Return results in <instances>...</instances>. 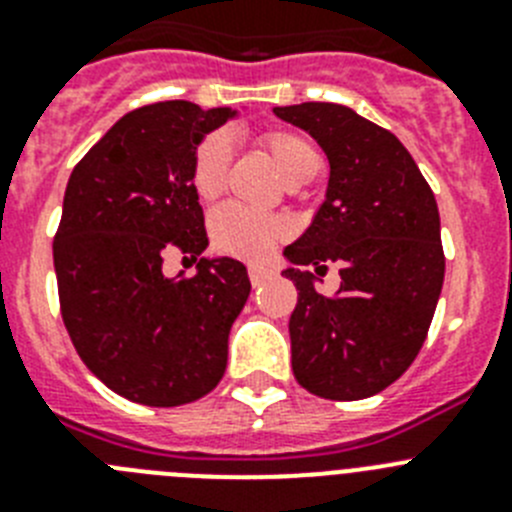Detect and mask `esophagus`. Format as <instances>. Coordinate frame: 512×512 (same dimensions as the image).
Wrapping results in <instances>:
<instances>
[{
	"label": "esophagus",
	"mask_w": 512,
	"mask_h": 512,
	"mask_svg": "<svg viewBox=\"0 0 512 512\" xmlns=\"http://www.w3.org/2000/svg\"><path fill=\"white\" fill-rule=\"evenodd\" d=\"M248 277H251V284H253V287H259V284H264L266 279L274 277V269H271V266L251 264V266H248Z\"/></svg>",
	"instance_id": "obj_1"
}]
</instances>
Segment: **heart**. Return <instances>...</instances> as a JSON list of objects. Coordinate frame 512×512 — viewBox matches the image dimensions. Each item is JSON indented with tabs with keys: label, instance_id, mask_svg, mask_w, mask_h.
Returning <instances> with one entry per match:
<instances>
[{
	"label": "heart",
	"instance_id": "1",
	"mask_svg": "<svg viewBox=\"0 0 512 512\" xmlns=\"http://www.w3.org/2000/svg\"><path fill=\"white\" fill-rule=\"evenodd\" d=\"M261 146L269 151L279 166L287 184H302L318 174L320 156L305 138L287 130L261 135ZM230 143L225 135L215 133L202 140L192 156V187L200 200H215L225 189L230 166ZM284 223L279 217L261 215L241 205L217 207L210 217L212 246L217 251L241 256V259H261L271 246L284 235Z\"/></svg>",
	"mask_w": 512,
	"mask_h": 512
}]
</instances>
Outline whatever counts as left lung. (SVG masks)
Masks as SVG:
<instances>
[{"mask_svg":"<svg viewBox=\"0 0 512 512\" xmlns=\"http://www.w3.org/2000/svg\"><path fill=\"white\" fill-rule=\"evenodd\" d=\"M274 115L310 133L330 164L323 205L284 248L282 274L297 287L292 372L312 395L364 400L402 377L428 336L446 269L436 197L408 148L351 107L302 102ZM330 263L342 287L328 298L314 282Z\"/></svg>","mask_w":512,"mask_h":512,"instance_id":"left-lung-1","label":"left lung"}]
</instances>
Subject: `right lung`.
Wrapping results in <instances>:
<instances>
[{
  "label": "right lung",
  "mask_w": 512,
  "mask_h": 512,
  "mask_svg": "<svg viewBox=\"0 0 512 512\" xmlns=\"http://www.w3.org/2000/svg\"><path fill=\"white\" fill-rule=\"evenodd\" d=\"M238 115L171 99L128 112L81 158L63 194L53 266L66 330L112 392L176 408L215 390L228 336L251 292L241 261L207 259L192 156ZM198 261L163 274L169 250Z\"/></svg>",
  "instance_id": "add662e5"
}]
</instances>
